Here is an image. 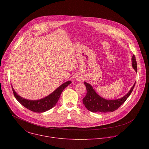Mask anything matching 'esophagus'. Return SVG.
Returning <instances> with one entry per match:
<instances>
[{
  "mask_svg": "<svg viewBox=\"0 0 149 149\" xmlns=\"http://www.w3.org/2000/svg\"><path fill=\"white\" fill-rule=\"evenodd\" d=\"M76 79H77V80H78V81H80L81 79L80 78V77H79L77 76V77H76Z\"/></svg>",
  "mask_w": 149,
  "mask_h": 149,
  "instance_id": "34e87169",
  "label": "esophagus"
}]
</instances>
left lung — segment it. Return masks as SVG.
<instances>
[{
    "mask_svg": "<svg viewBox=\"0 0 149 149\" xmlns=\"http://www.w3.org/2000/svg\"><path fill=\"white\" fill-rule=\"evenodd\" d=\"M132 62L133 69L135 70L136 72H137V62L134 55L132 58ZM84 84L86 87L87 94L86 97L82 99V101L87 109L93 113H107L113 112L117 110L125 101L133 91L136 82L131 88L130 90L124 96L118 99L111 100L105 99L99 95L93 89V87L91 84L86 82H84Z\"/></svg>",
    "mask_w": 149,
    "mask_h": 149,
    "instance_id": "1",
    "label": "left lung"
}]
</instances>
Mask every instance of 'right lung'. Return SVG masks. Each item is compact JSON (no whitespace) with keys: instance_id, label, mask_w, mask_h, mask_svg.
<instances>
[{"instance_id":"obj_1","label":"right lung","mask_w":149,"mask_h":149,"mask_svg":"<svg viewBox=\"0 0 149 149\" xmlns=\"http://www.w3.org/2000/svg\"><path fill=\"white\" fill-rule=\"evenodd\" d=\"M71 83V81H68L66 82L63 83L49 95H47L44 98L36 100H31L25 99L19 95L15 92L12 86V88L16 99L23 106H24L25 108L33 112L44 113L46 111L51 109L52 107H54L56 102H58L63 90L68 86H69Z\"/></svg>"}]
</instances>
